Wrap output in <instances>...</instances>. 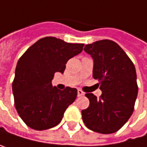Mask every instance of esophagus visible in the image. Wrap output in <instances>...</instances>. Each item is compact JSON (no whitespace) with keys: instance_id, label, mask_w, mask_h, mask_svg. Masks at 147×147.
Returning a JSON list of instances; mask_svg holds the SVG:
<instances>
[{"instance_id":"1","label":"esophagus","mask_w":147,"mask_h":147,"mask_svg":"<svg viewBox=\"0 0 147 147\" xmlns=\"http://www.w3.org/2000/svg\"><path fill=\"white\" fill-rule=\"evenodd\" d=\"M77 94H78V97H82V96L84 95V92H83L82 90H78Z\"/></svg>"}]
</instances>
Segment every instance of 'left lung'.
<instances>
[{
  "label": "left lung",
  "instance_id": "1",
  "mask_svg": "<svg viewBox=\"0 0 147 147\" xmlns=\"http://www.w3.org/2000/svg\"><path fill=\"white\" fill-rule=\"evenodd\" d=\"M93 59V78L99 82V99L87 93L89 107L82 110L86 127L101 134L119 130L128 121L138 97L135 66L123 49L110 40H98L84 47Z\"/></svg>",
  "mask_w": 147,
  "mask_h": 147
}]
</instances>
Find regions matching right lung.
<instances>
[{
	"instance_id": "obj_1",
	"label": "right lung",
	"mask_w": 147,
	"mask_h": 147,
	"mask_svg": "<svg viewBox=\"0 0 147 147\" xmlns=\"http://www.w3.org/2000/svg\"><path fill=\"white\" fill-rule=\"evenodd\" d=\"M84 44L68 43L45 37L32 45L19 58L12 83L15 107L26 124L36 130L57 126L66 108L77 97V90L52 86L55 73L63 74L70 58L82 51Z\"/></svg>"
}]
</instances>
